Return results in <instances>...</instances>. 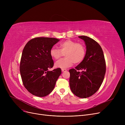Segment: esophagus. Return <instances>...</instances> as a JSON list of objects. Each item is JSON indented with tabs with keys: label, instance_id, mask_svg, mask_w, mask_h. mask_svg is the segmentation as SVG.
<instances>
[{
	"label": "esophagus",
	"instance_id": "esophagus-1",
	"mask_svg": "<svg viewBox=\"0 0 125 125\" xmlns=\"http://www.w3.org/2000/svg\"><path fill=\"white\" fill-rule=\"evenodd\" d=\"M61 70H62V72H65V71H67V69H61Z\"/></svg>",
	"mask_w": 125,
	"mask_h": 125
}]
</instances>
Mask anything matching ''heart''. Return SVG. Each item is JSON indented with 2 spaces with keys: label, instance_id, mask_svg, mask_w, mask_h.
<instances>
[{
  "label": "heart",
  "instance_id": "b5f03b06",
  "mask_svg": "<svg viewBox=\"0 0 125 125\" xmlns=\"http://www.w3.org/2000/svg\"><path fill=\"white\" fill-rule=\"evenodd\" d=\"M59 47L60 49L53 47L50 50V55L55 60L60 58L64 54L66 57L55 63V66L57 68H66L71 66L73 63H80L86 54V49L83 44L71 40L61 42Z\"/></svg>",
  "mask_w": 125,
  "mask_h": 125
}]
</instances>
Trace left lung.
I'll return each instance as SVG.
<instances>
[{
	"label": "left lung",
	"instance_id": "left-lung-1",
	"mask_svg": "<svg viewBox=\"0 0 125 125\" xmlns=\"http://www.w3.org/2000/svg\"><path fill=\"white\" fill-rule=\"evenodd\" d=\"M84 42L86 52L83 60L75 69H71L69 84L75 96L86 98L99 90L106 72V64L101 46L93 39L87 36H79ZM82 70L81 73L78 70Z\"/></svg>",
	"mask_w": 125,
	"mask_h": 125
}]
</instances>
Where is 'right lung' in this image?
I'll return each mask as SVG.
<instances>
[{"mask_svg":"<svg viewBox=\"0 0 125 125\" xmlns=\"http://www.w3.org/2000/svg\"><path fill=\"white\" fill-rule=\"evenodd\" d=\"M59 41L55 38L36 37L25 46L20 71L24 87L32 95L40 97L49 95L61 74L60 68L48 70L54 65L50 50Z\"/></svg>","mask_w":125,"mask_h":125,"instance_id":"1","label":"right lung"}]
</instances>
